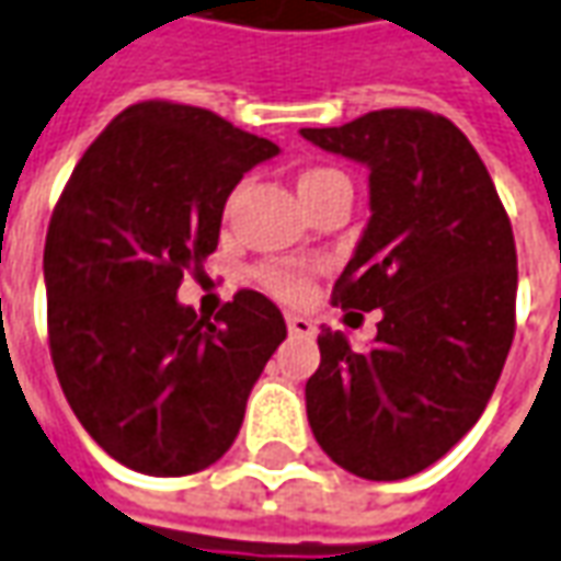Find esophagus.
<instances>
[{
  "instance_id": "34e87169",
  "label": "esophagus",
  "mask_w": 561,
  "mask_h": 561,
  "mask_svg": "<svg viewBox=\"0 0 561 561\" xmlns=\"http://www.w3.org/2000/svg\"><path fill=\"white\" fill-rule=\"evenodd\" d=\"M285 322H288V331H291L295 337H312V334H316V322L307 319V316L288 312V316H285Z\"/></svg>"
}]
</instances>
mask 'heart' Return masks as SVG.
I'll return each instance as SVG.
<instances>
[{
  "mask_svg": "<svg viewBox=\"0 0 561 561\" xmlns=\"http://www.w3.org/2000/svg\"><path fill=\"white\" fill-rule=\"evenodd\" d=\"M334 184H346V178L341 171L334 169H307L300 171L297 178V193L300 199H310L312 193L319 190H329ZM264 285L276 297H285V300H300V297L310 291V279L300 266H266L261 273Z\"/></svg>",
  "mask_w": 561,
  "mask_h": 561,
  "instance_id": "1",
  "label": "heart"
}]
</instances>
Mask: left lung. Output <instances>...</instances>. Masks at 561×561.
Returning a JSON list of instances; mask_svg holds the SVG:
<instances>
[{
    "label": "left lung",
    "mask_w": 561,
    "mask_h": 561,
    "mask_svg": "<svg viewBox=\"0 0 561 561\" xmlns=\"http://www.w3.org/2000/svg\"><path fill=\"white\" fill-rule=\"evenodd\" d=\"M319 150L368 169L371 217L334 285V304L380 310L371 350L322 329L307 417L353 476L396 482L472 430L516 331V242L485 162L426 110H377L337 128H300Z\"/></svg>",
    "instance_id": "obj_1"
}]
</instances>
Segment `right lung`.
I'll return each mask as SVG.
<instances>
[{
  "label": "right lung",
  "instance_id": "add662e5",
  "mask_svg": "<svg viewBox=\"0 0 561 561\" xmlns=\"http://www.w3.org/2000/svg\"><path fill=\"white\" fill-rule=\"evenodd\" d=\"M279 147L202 106H128L91 144L45 236L48 344L91 439L128 470L190 476L227 455L285 319L239 291L215 319L178 300L217 249L242 174Z\"/></svg>",
  "mask_w": 561,
  "mask_h": 561
}]
</instances>
